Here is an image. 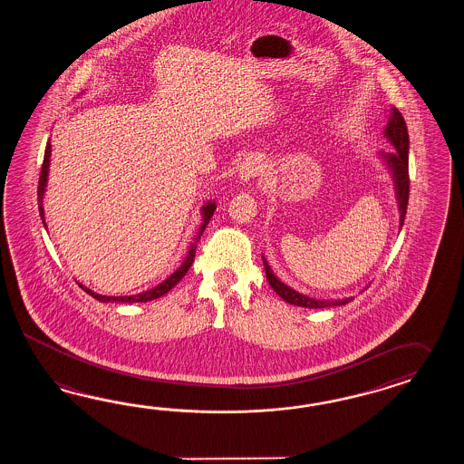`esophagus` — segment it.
Masks as SVG:
<instances>
[{
    "mask_svg": "<svg viewBox=\"0 0 464 464\" xmlns=\"http://www.w3.org/2000/svg\"><path fill=\"white\" fill-rule=\"evenodd\" d=\"M261 171V160H259L257 156H250V158H246V160L242 161L240 168H238V179H240L242 183H247L250 179L259 177Z\"/></svg>",
    "mask_w": 464,
    "mask_h": 464,
    "instance_id": "34e87169",
    "label": "esophagus"
}]
</instances>
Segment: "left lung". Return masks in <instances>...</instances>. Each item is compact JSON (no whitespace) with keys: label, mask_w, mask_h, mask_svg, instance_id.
Masks as SVG:
<instances>
[{"label":"left lung","mask_w":464,"mask_h":464,"mask_svg":"<svg viewBox=\"0 0 464 464\" xmlns=\"http://www.w3.org/2000/svg\"><path fill=\"white\" fill-rule=\"evenodd\" d=\"M391 118L385 126V138L391 141L395 151L392 153H381V158L392 173L393 185H395V197H397V205L401 212V228L404 226L405 214H407V203H409V132L405 126L404 118L399 112L397 107L391 109ZM264 269H266V277L269 285L279 296L285 299V303L301 306V308H330V306H342L350 303L353 297H344V299H314V297L304 296L301 293L295 291L293 287L285 285L274 276L267 261L262 256Z\"/></svg>","instance_id":"left-lung-1"}]
</instances>
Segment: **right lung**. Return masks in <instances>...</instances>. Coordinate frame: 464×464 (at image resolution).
I'll return each instance as SVG.
<instances>
[{"instance_id":"add662e5","label":"right lung","mask_w":464,"mask_h":464,"mask_svg":"<svg viewBox=\"0 0 464 464\" xmlns=\"http://www.w3.org/2000/svg\"><path fill=\"white\" fill-rule=\"evenodd\" d=\"M50 155H52V144L48 141L47 148H45V156H44V165H42V171H40V179H38V212H40L42 224H44L45 228H47V224H45V210H44V195H45V188H47ZM215 208H217L215 202H207L203 205L202 210H200V215H202V224H200V228H198L197 236H195L193 242L190 244V249H188V254H187L185 261H183V264L179 266V269H177L175 273L171 274V276H168L167 279H165L163 283H160V285H155V287H151V289H148V291H143V293H140V295H132V296H102V295H97V293H94L92 289H89V287H85V285H79L82 287L83 291H85L89 296L94 297V299L101 301V303H146V301H151V299H158V297L165 296L168 291H169L171 287H175V285H179V281H181V277H183L185 274L188 273L191 262L195 259L197 244L200 242L203 230H205L207 224L210 222V218H212V215H214Z\"/></svg>"}]
</instances>
